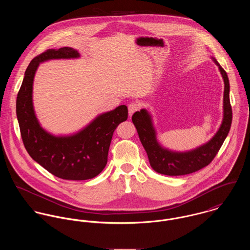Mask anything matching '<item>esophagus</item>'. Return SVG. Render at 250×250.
Segmentation results:
<instances>
[{"instance_id":"1","label":"esophagus","mask_w":250,"mask_h":250,"mask_svg":"<svg viewBox=\"0 0 250 250\" xmlns=\"http://www.w3.org/2000/svg\"><path fill=\"white\" fill-rule=\"evenodd\" d=\"M142 106H143V105H142L140 102H133V103H131V104L128 106L130 116H131L135 111L139 110V109L142 107Z\"/></svg>"}]
</instances>
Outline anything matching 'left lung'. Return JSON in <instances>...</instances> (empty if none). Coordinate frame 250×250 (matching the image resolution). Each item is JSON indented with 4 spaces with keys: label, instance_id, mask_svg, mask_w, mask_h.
Listing matches in <instances>:
<instances>
[{
    "label": "left lung",
    "instance_id": "8db88e82",
    "mask_svg": "<svg viewBox=\"0 0 250 250\" xmlns=\"http://www.w3.org/2000/svg\"><path fill=\"white\" fill-rule=\"evenodd\" d=\"M214 62L224 81L223 120L218 131L209 143L191 151L172 152L162 147L158 143L151 116L146 109L136 111L133 114L132 121L147 153L150 166L156 172L168 176H180L195 172L210 165L224 143L232 123V107L229 99L230 85L225 70L215 60Z\"/></svg>",
    "mask_w": 250,
    "mask_h": 250
}]
</instances>
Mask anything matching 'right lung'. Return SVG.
Returning a JSON list of instances; mask_svg holds the SVG:
<instances>
[{"instance_id":"1","label":"right lung","mask_w":250,"mask_h":250,"mask_svg":"<svg viewBox=\"0 0 250 250\" xmlns=\"http://www.w3.org/2000/svg\"><path fill=\"white\" fill-rule=\"evenodd\" d=\"M79 57L70 47L49 49L36 56L25 72L16 99L21 137L29 155L53 175L73 181L94 178L105 168L113 132L128 118V107L121 105L97 116L72 136L55 137L41 128L33 106V83L39 63Z\"/></svg>"}]
</instances>
